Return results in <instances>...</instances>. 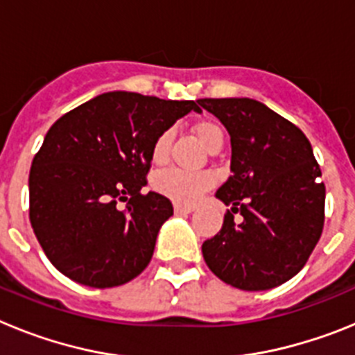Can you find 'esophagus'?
<instances>
[{
  "instance_id": "obj_1",
  "label": "esophagus",
  "mask_w": 355,
  "mask_h": 355,
  "mask_svg": "<svg viewBox=\"0 0 355 355\" xmlns=\"http://www.w3.org/2000/svg\"><path fill=\"white\" fill-rule=\"evenodd\" d=\"M174 211H175V213H192V211H193V206L174 205Z\"/></svg>"
}]
</instances>
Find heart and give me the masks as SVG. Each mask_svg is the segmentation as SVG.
I'll return each mask as SVG.
<instances>
[{
	"label": "heart",
	"instance_id": "b5f03b06",
	"mask_svg": "<svg viewBox=\"0 0 355 355\" xmlns=\"http://www.w3.org/2000/svg\"><path fill=\"white\" fill-rule=\"evenodd\" d=\"M193 133H196L197 140L208 150L216 149V147L222 149V146H224V131L215 122H197L193 126ZM172 139H174L172 130L162 131L156 137L153 149H150L153 162L159 165L167 159ZM211 183V175L206 174V172H192L183 171V168H165L153 178V187H155L156 192L167 196L168 199L175 200L180 205H192L193 200Z\"/></svg>",
	"mask_w": 355,
	"mask_h": 355
}]
</instances>
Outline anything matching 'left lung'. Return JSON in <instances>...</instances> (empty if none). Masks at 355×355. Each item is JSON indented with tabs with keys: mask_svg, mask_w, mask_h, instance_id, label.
I'll use <instances>...</instances> for the list:
<instances>
[{
	"mask_svg": "<svg viewBox=\"0 0 355 355\" xmlns=\"http://www.w3.org/2000/svg\"><path fill=\"white\" fill-rule=\"evenodd\" d=\"M199 105L231 137V175L216 190L231 209L220 231L202 243L206 265L240 290L286 283L302 270L324 229L325 184L311 144L256 99H199Z\"/></svg>",
	"mask_w": 355,
	"mask_h": 355,
	"instance_id": "8db88e82",
	"label": "left lung"
}]
</instances>
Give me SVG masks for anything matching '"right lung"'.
Returning a JSON list of instances; mask_svg holds the SVG:
<instances>
[{"instance_id":"1","label":"right lung","mask_w":355,"mask_h":355,"mask_svg":"<svg viewBox=\"0 0 355 355\" xmlns=\"http://www.w3.org/2000/svg\"><path fill=\"white\" fill-rule=\"evenodd\" d=\"M197 103L117 90L49 128L31 162L30 222L56 270L85 286L114 288L149 265L174 213L167 197L142 193L150 149L178 119L200 112Z\"/></svg>"}]
</instances>
